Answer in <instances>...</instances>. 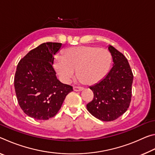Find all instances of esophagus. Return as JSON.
<instances>
[{
  "label": "esophagus",
  "instance_id": "obj_1",
  "mask_svg": "<svg viewBox=\"0 0 155 155\" xmlns=\"http://www.w3.org/2000/svg\"><path fill=\"white\" fill-rule=\"evenodd\" d=\"M73 90L75 91H80L81 90H83V88L81 87H78V86H74V87H73Z\"/></svg>",
  "mask_w": 155,
  "mask_h": 155
}]
</instances>
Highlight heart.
<instances>
[{
    "instance_id": "heart-1",
    "label": "heart",
    "mask_w": 155,
    "mask_h": 155,
    "mask_svg": "<svg viewBox=\"0 0 155 155\" xmlns=\"http://www.w3.org/2000/svg\"><path fill=\"white\" fill-rule=\"evenodd\" d=\"M111 60V54L106 48L81 46L65 50L64 56L57 54L54 67L65 83L70 82L78 70V77L84 83L94 85L105 77Z\"/></svg>"
}]
</instances>
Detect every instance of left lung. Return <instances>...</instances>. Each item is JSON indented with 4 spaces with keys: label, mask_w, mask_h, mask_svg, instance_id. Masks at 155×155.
<instances>
[{
    "label": "left lung",
    "mask_w": 155,
    "mask_h": 155,
    "mask_svg": "<svg viewBox=\"0 0 155 155\" xmlns=\"http://www.w3.org/2000/svg\"><path fill=\"white\" fill-rule=\"evenodd\" d=\"M113 67L103 80L90 89L94 98L87 104L90 114L102 121H113L124 114L132 96L133 74L127 59L112 46H109Z\"/></svg>",
    "instance_id": "1"
}]
</instances>
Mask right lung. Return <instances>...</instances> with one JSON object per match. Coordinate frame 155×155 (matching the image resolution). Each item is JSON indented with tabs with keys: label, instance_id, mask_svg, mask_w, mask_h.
I'll use <instances>...</instances> for the list:
<instances>
[{
	"label": "right lung",
	"instance_id": "obj_1",
	"mask_svg": "<svg viewBox=\"0 0 155 155\" xmlns=\"http://www.w3.org/2000/svg\"><path fill=\"white\" fill-rule=\"evenodd\" d=\"M62 44L46 42L31 50L18 63L14 87L20 108L31 117L46 120L61 109L72 86L57 79L54 55Z\"/></svg>",
	"mask_w": 155,
	"mask_h": 155
}]
</instances>
